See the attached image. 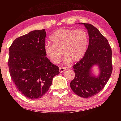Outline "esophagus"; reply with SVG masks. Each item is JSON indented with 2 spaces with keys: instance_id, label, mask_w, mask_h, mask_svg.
<instances>
[{
  "instance_id": "1",
  "label": "esophagus",
  "mask_w": 121,
  "mask_h": 121,
  "mask_svg": "<svg viewBox=\"0 0 121 121\" xmlns=\"http://www.w3.org/2000/svg\"><path fill=\"white\" fill-rule=\"evenodd\" d=\"M65 70H66V68H65V67H60V68H59V72L60 73L64 72Z\"/></svg>"
}]
</instances>
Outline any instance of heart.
<instances>
[{"label": "heart", "instance_id": "b5f03b06", "mask_svg": "<svg viewBox=\"0 0 121 121\" xmlns=\"http://www.w3.org/2000/svg\"><path fill=\"white\" fill-rule=\"evenodd\" d=\"M50 39L53 44L44 46L46 56L54 63H58L63 55L66 62H78L85 56L89 44V37L82 29L60 28L54 32Z\"/></svg>", "mask_w": 121, "mask_h": 121}]
</instances>
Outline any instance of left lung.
Listing matches in <instances>:
<instances>
[{
  "instance_id": "1",
  "label": "left lung",
  "mask_w": 121,
  "mask_h": 121,
  "mask_svg": "<svg viewBox=\"0 0 121 121\" xmlns=\"http://www.w3.org/2000/svg\"><path fill=\"white\" fill-rule=\"evenodd\" d=\"M84 24L89 36V44L85 56L73 65L74 79L70 86L73 92L82 98L97 95L105 87L111 76L112 67V49L108 41L95 26L89 23ZM94 65L99 67L100 73L95 77L91 73Z\"/></svg>"
}]
</instances>
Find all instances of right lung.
Masks as SVG:
<instances>
[{
	"label": "right lung",
	"instance_id": "right-lung-1",
	"mask_svg": "<svg viewBox=\"0 0 121 121\" xmlns=\"http://www.w3.org/2000/svg\"><path fill=\"white\" fill-rule=\"evenodd\" d=\"M45 29L34 30L14 40L9 48V68L19 92L30 99L40 98L58 75L59 68L46 56Z\"/></svg>",
	"mask_w": 121,
	"mask_h": 121
}]
</instances>
